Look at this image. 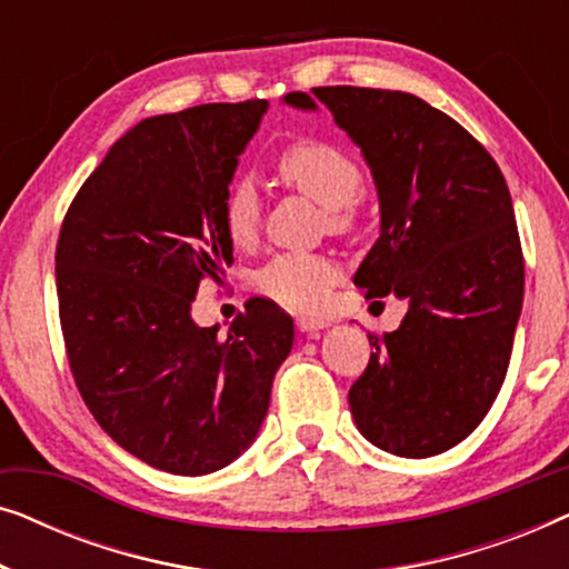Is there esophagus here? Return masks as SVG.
Listing matches in <instances>:
<instances>
[{"label": "esophagus", "mask_w": 569, "mask_h": 569, "mask_svg": "<svg viewBox=\"0 0 569 569\" xmlns=\"http://www.w3.org/2000/svg\"><path fill=\"white\" fill-rule=\"evenodd\" d=\"M295 323H298V329L302 333H316L318 329H323V326H326L323 318H310V316H300Z\"/></svg>", "instance_id": "obj_1"}]
</instances>
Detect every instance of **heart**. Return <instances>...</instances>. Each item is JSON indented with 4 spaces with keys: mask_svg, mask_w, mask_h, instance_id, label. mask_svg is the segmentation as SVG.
I'll use <instances>...</instances> for the list:
<instances>
[{
    "mask_svg": "<svg viewBox=\"0 0 569 569\" xmlns=\"http://www.w3.org/2000/svg\"><path fill=\"white\" fill-rule=\"evenodd\" d=\"M274 170L287 186L323 204L333 232L355 228L352 201L362 191V170L339 144L316 137H295L274 152ZM261 193L251 178H232L220 201L222 228L240 248L253 246L261 228ZM339 267L329 253H277L256 271V290L292 310L321 308L337 282Z\"/></svg>",
    "mask_w": 569,
    "mask_h": 569,
    "instance_id": "obj_1",
    "label": "heart"
}]
</instances>
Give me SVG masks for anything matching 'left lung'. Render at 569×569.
Here are the masks:
<instances>
[{"label": "left lung", "instance_id": "8db88e82", "mask_svg": "<svg viewBox=\"0 0 569 569\" xmlns=\"http://www.w3.org/2000/svg\"><path fill=\"white\" fill-rule=\"evenodd\" d=\"M316 100L372 170L380 238L355 284L407 300L401 326L372 337L349 409L372 446L403 458L438 456L477 430L500 393L523 306L516 212L485 147L422 98L331 84L290 92Z\"/></svg>", "mask_w": 569, "mask_h": 569}]
</instances>
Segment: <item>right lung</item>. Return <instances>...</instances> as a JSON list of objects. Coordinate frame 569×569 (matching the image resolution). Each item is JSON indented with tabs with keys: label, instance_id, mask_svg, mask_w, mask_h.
<instances>
[{
	"label": "right lung",
	"instance_id": "obj_1",
	"mask_svg": "<svg viewBox=\"0 0 569 569\" xmlns=\"http://www.w3.org/2000/svg\"><path fill=\"white\" fill-rule=\"evenodd\" d=\"M269 103H207L139 121L69 204L57 243L59 321L77 391L139 461L201 477L243 453L267 417L292 318L251 298L199 329L201 279L232 263L220 201Z\"/></svg>",
	"mask_w": 569,
	"mask_h": 569
}]
</instances>
